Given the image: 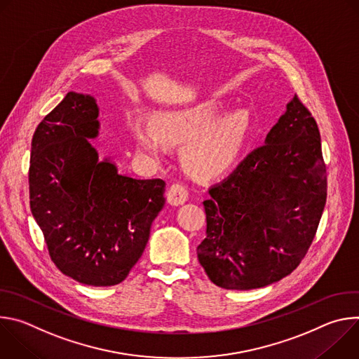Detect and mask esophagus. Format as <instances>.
I'll return each mask as SVG.
<instances>
[{
  "label": "esophagus",
  "mask_w": 359,
  "mask_h": 359,
  "mask_svg": "<svg viewBox=\"0 0 359 359\" xmlns=\"http://www.w3.org/2000/svg\"><path fill=\"white\" fill-rule=\"evenodd\" d=\"M168 203L172 204V206H180V204H183L184 201H187L189 198V191L182 184H172L168 194Z\"/></svg>",
  "instance_id": "1"
}]
</instances>
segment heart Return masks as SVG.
Here are the masks:
<instances>
[{
  "label": "heart",
  "instance_id": "heart-1",
  "mask_svg": "<svg viewBox=\"0 0 359 359\" xmlns=\"http://www.w3.org/2000/svg\"><path fill=\"white\" fill-rule=\"evenodd\" d=\"M224 104L216 99L179 109H162L153 123L133 121L130 135L139 153L161 158L166 143L184 144L182 163L198 179H213L230 170L240 159L251 129L247 109L222 115Z\"/></svg>",
  "mask_w": 359,
  "mask_h": 359
}]
</instances>
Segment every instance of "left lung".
I'll return each instance as SVG.
<instances>
[{
    "instance_id": "1",
    "label": "left lung",
    "mask_w": 359,
    "mask_h": 359,
    "mask_svg": "<svg viewBox=\"0 0 359 359\" xmlns=\"http://www.w3.org/2000/svg\"><path fill=\"white\" fill-rule=\"evenodd\" d=\"M209 194L197 259L212 283L262 288L298 267L324 212L327 170L317 122L297 96L264 144Z\"/></svg>"
}]
</instances>
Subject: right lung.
<instances>
[{
  "instance_id": "1",
  "label": "right lung",
  "mask_w": 359,
  "mask_h": 359,
  "mask_svg": "<svg viewBox=\"0 0 359 359\" xmlns=\"http://www.w3.org/2000/svg\"><path fill=\"white\" fill-rule=\"evenodd\" d=\"M99 108L92 95L68 92L38 125L31 144L29 206L50 260L93 287L122 283L147 244L165 204V182L118 173L99 159Z\"/></svg>"
}]
</instances>
